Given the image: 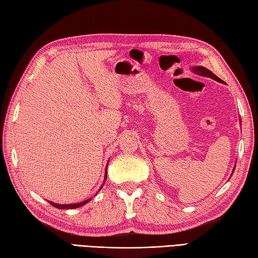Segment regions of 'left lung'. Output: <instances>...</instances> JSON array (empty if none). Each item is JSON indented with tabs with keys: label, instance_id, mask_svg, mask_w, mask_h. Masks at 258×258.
I'll use <instances>...</instances> for the list:
<instances>
[{
	"label": "left lung",
	"instance_id": "8db88e82",
	"mask_svg": "<svg viewBox=\"0 0 258 258\" xmlns=\"http://www.w3.org/2000/svg\"><path fill=\"white\" fill-rule=\"evenodd\" d=\"M192 71L195 73V74H197V75H201V76H204V77L213 78V79H215V81L219 82V83H221V84H226L223 81H221V79H220L219 77H217L213 72L209 71V70L206 69V68H204V66H194V68H192ZM234 169H235V167L233 168L232 174H233V172H234Z\"/></svg>",
	"mask_w": 258,
	"mask_h": 258
}]
</instances>
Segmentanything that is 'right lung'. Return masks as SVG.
Wrapping results in <instances>:
<instances>
[{
  "label": "right lung",
  "instance_id": "1",
  "mask_svg": "<svg viewBox=\"0 0 258 258\" xmlns=\"http://www.w3.org/2000/svg\"><path fill=\"white\" fill-rule=\"evenodd\" d=\"M107 180V169H105V173H104V180H103V184H104V181ZM103 184L101 185V187L100 188H102V186H103ZM91 201V198H88V200H86V201H84V202H82V203H76V204H68V205H61V204H55V203H53V202H49L52 206H54L55 208H58V209H74V208H78V207H82L83 205H85V204H87L88 202H90Z\"/></svg>",
  "mask_w": 258,
  "mask_h": 258
}]
</instances>
